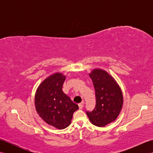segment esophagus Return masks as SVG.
Masks as SVG:
<instances>
[{"label":"esophagus","mask_w":153,"mask_h":153,"mask_svg":"<svg viewBox=\"0 0 153 153\" xmlns=\"http://www.w3.org/2000/svg\"><path fill=\"white\" fill-rule=\"evenodd\" d=\"M83 105H84V102H82V103H79L78 106H79V109H82L83 108Z\"/></svg>","instance_id":"esophagus-1"}]
</instances>
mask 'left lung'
<instances>
[{
	"instance_id": "8db88e82",
	"label": "left lung",
	"mask_w": 153,
	"mask_h": 153,
	"mask_svg": "<svg viewBox=\"0 0 153 153\" xmlns=\"http://www.w3.org/2000/svg\"><path fill=\"white\" fill-rule=\"evenodd\" d=\"M95 90L96 105L93 111H86L93 125L103 127L116 119L123 105L120 87L105 71L95 69L89 74Z\"/></svg>"
}]
</instances>
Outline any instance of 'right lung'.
I'll return each mask as SVG.
<instances>
[{"label": "right lung", "mask_w": 153, "mask_h": 153, "mask_svg": "<svg viewBox=\"0 0 153 153\" xmlns=\"http://www.w3.org/2000/svg\"><path fill=\"white\" fill-rule=\"evenodd\" d=\"M65 78L60 73L48 77L39 86L35 98L38 114L48 124L58 129L70 124L74 112L79 108L62 91Z\"/></svg>", "instance_id": "right-lung-1"}]
</instances>
